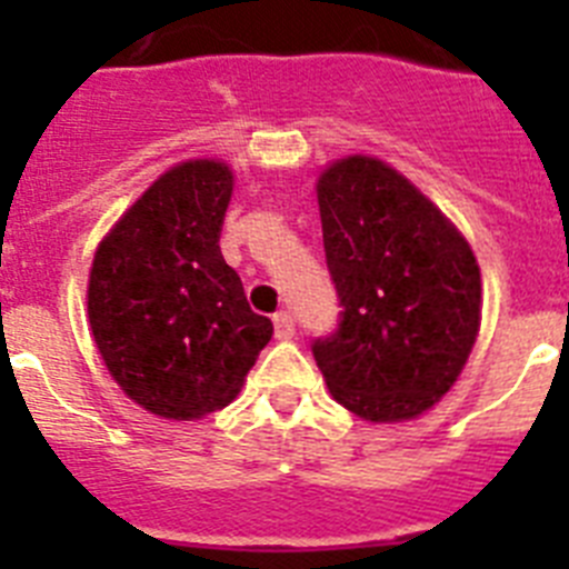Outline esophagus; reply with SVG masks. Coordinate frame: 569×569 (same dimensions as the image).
I'll use <instances>...</instances> for the list:
<instances>
[{
	"instance_id": "obj_1",
	"label": "esophagus",
	"mask_w": 569,
	"mask_h": 569,
	"mask_svg": "<svg viewBox=\"0 0 569 569\" xmlns=\"http://www.w3.org/2000/svg\"><path fill=\"white\" fill-rule=\"evenodd\" d=\"M273 328H276V339H293V316L288 310H279L273 316Z\"/></svg>"
}]
</instances>
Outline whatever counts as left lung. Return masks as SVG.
<instances>
[{
	"label": "left lung",
	"mask_w": 569,
	"mask_h": 569,
	"mask_svg": "<svg viewBox=\"0 0 569 569\" xmlns=\"http://www.w3.org/2000/svg\"><path fill=\"white\" fill-rule=\"evenodd\" d=\"M341 325L316 341L328 390L373 425L433 410L459 381L481 328V270L465 239L407 176L376 156L316 179Z\"/></svg>",
	"instance_id": "1"
}]
</instances>
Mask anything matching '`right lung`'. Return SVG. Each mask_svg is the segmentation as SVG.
<instances>
[{"mask_svg": "<svg viewBox=\"0 0 569 569\" xmlns=\"http://www.w3.org/2000/svg\"><path fill=\"white\" fill-rule=\"evenodd\" d=\"M233 184L222 159H184L93 253L90 333L119 390L159 419L196 421L228 407L273 336L219 250Z\"/></svg>", "mask_w": 569, "mask_h": 569, "instance_id": "obj_1", "label": "right lung"}]
</instances>
